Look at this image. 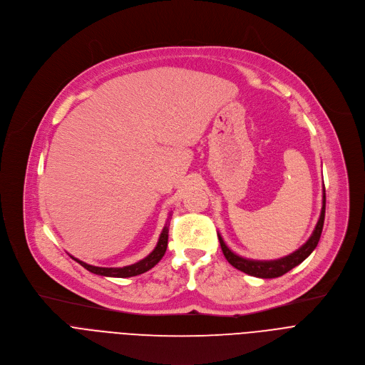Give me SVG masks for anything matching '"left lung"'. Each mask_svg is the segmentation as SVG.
<instances>
[{"label":"left lung","mask_w":365,"mask_h":365,"mask_svg":"<svg viewBox=\"0 0 365 365\" xmlns=\"http://www.w3.org/2000/svg\"><path fill=\"white\" fill-rule=\"evenodd\" d=\"M325 203H327V196H325V187H324V197H322V211H321V217L318 220V224L312 232L310 238L294 252L277 258V259H269V262H263V259H250V258H244L237 255L235 252H232L227 244L224 242L222 237L218 234L220 238V244L222 248V252L225 255V258L228 259V263L231 266H234L235 269L254 276V277H259V279H274V277H280L283 274H286L287 272H290L293 267L299 266L304 258H307L312 251H314L319 242L321 234H322V228H324V221H325Z\"/></svg>","instance_id":"1"}]
</instances>
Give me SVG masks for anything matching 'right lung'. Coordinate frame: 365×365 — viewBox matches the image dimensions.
Listing matches in <instances>:
<instances>
[{"mask_svg":"<svg viewBox=\"0 0 365 365\" xmlns=\"http://www.w3.org/2000/svg\"><path fill=\"white\" fill-rule=\"evenodd\" d=\"M170 220H172V214H169L168 217V221H166V225L159 237V241H158V245L154 247V250L143 259H140V262L131 264V266H125V267H96V266H91V264H86L83 262H81V259L78 258H73L76 259V262L85 267L88 272L93 273V274H99V276H107V277H133V276H138V274H143L145 272H148L150 269H153L155 264H158L162 257L165 255L166 252V248H168V240H169V225H170Z\"/></svg>","mask_w":365,"mask_h":365,"instance_id":"1","label":"right lung"}]
</instances>
